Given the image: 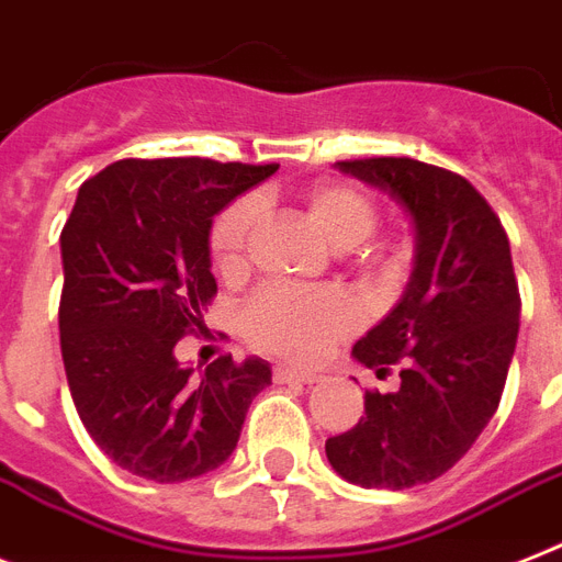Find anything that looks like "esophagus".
<instances>
[{"label":"esophagus","instance_id":"1","mask_svg":"<svg viewBox=\"0 0 562 562\" xmlns=\"http://www.w3.org/2000/svg\"><path fill=\"white\" fill-rule=\"evenodd\" d=\"M322 375L313 373V370H299V368H276V382H301L313 384L318 382Z\"/></svg>","mask_w":562,"mask_h":562}]
</instances>
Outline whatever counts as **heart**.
Listing matches in <instances>:
<instances>
[{
  "label": "heart",
  "mask_w": 562,
  "mask_h": 562,
  "mask_svg": "<svg viewBox=\"0 0 562 562\" xmlns=\"http://www.w3.org/2000/svg\"><path fill=\"white\" fill-rule=\"evenodd\" d=\"M276 201L272 189L235 201L217 215L209 247L217 270L226 278L247 272L261 209ZM301 209L315 232L336 252L359 247L373 235L379 209L364 189L347 180H318L301 194ZM359 327V310L338 292H295L286 286H267L244 307V330L249 341L290 359H318L338 338Z\"/></svg>",
  "instance_id": "b5f03b06"
}]
</instances>
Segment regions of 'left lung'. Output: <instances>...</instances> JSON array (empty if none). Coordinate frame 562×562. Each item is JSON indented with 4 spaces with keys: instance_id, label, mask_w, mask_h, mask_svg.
Wrapping results in <instances>:
<instances>
[{
    "instance_id": "8db88e82",
    "label": "left lung",
    "mask_w": 562,
    "mask_h": 562,
    "mask_svg": "<svg viewBox=\"0 0 562 562\" xmlns=\"http://www.w3.org/2000/svg\"><path fill=\"white\" fill-rule=\"evenodd\" d=\"M336 169L405 209L414 270L396 307L353 347L375 375L402 364V384L364 393V416L324 451L361 488H414L451 471L497 411L520 333L512 247L494 209L453 171L414 157Z\"/></svg>"
}]
</instances>
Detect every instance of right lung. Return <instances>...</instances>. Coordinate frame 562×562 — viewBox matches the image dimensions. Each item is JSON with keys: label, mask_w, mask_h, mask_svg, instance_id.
<instances>
[{"label": "right lung", "mask_w": 562, "mask_h": 562, "mask_svg": "<svg viewBox=\"0 0 562 562\" xmlns=\"http://www.w3.org/2000/svg\"><path fill=\"white\" fill-rule=\"evenodd\" d=\"M278 166L203 157L117 160L88 178L59 235V347L82 425L123 471L183 482L224 465L270 361L221 356L203 373L175 356L203 333L217 292V212Z\"/></svg>", "instance_id": "add662e5"}]
</instances>
